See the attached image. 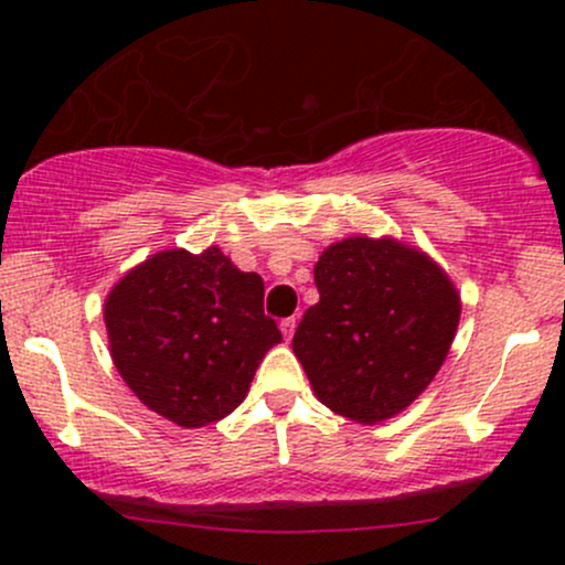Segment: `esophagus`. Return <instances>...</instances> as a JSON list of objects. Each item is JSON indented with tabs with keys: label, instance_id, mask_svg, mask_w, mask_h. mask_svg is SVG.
<instances>
[{
	"label": "esophagus",
	"instance_id": "34e87169",
	"mask_svg": "<svg viewBox=\"0 0 565 565\" xmlns=\"http://www.w3.org/2000/svg\"><path fill=\"white\" fill-rule=\"evenodd\" d=\"M295 327H297L295 319H284L281 321V334L287 337V340H291V334H295Z\"/></svg>",
	"mask_w": 565,
	"mask_h": 565
}]
</instances>
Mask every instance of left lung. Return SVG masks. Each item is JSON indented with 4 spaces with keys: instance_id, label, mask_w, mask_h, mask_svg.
<instances>
[{
    "instance_id": "1",
    "label": "left lung",
    "mask_w": 565,
    "mask_h": 565,
    "mask_svg": "<svg viewBox=\"0 0 565 565\" xmlns=\"http://www.w3.org/2000/svg\"><path fill=\"white\" fill-rule=\"evenodd\" d=\"M321 300L305 310L291 350L323 406L380 425L417 401L454 342L462 300L419 246L350 236L313 268Z\"/></svg>"
}]
</instances>
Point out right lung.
Here are the masks:
<instances>
[{"label":"right lung","instance_id":"add662e5","mask_svg":"<svg viewBox=\"0 0 565 565\" xmlns=\"http://www.w3.org/2000/svg\"><path fill=\"white\" fill-rule=\"evenodd\" d=\"M263 295V278L238 270L220 246L157 252L127 270L103 305L114 366L170 423H217L246 398L263 355L281 342Z\"/></svg>","mask_w":565,"mask_h":565}]
</instances>
